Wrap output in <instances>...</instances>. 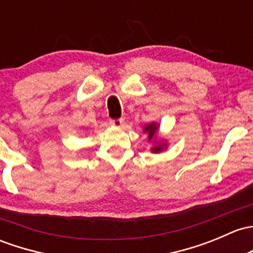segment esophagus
<instances>
[{
    "mask_svg": "<svg viewBox=\"0 0 253 253\" xmlns=\"http://www.w3.org/2000/svg\"><path fill=\"white\" fill-rule=\"evenodd\" d=\"M110 125L114 127H121L124 125V120L122 119H114L110 120Z\"/></svg>",
    "mask_w": 253,
    "mask_h": 253,
    "instance_id": "34e87169",
    "label": "esophagus"
}]
</instances>
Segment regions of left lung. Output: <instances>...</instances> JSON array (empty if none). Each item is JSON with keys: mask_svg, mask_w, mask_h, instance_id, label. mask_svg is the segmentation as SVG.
<instances>
[{"mask_svg": "<svg viewBox=\"0 0 253 253\" xmlns=\"http://www.w3.org/2000/svg\"><path fill=\"white\" fill-rule=\"evenodd\" d=\"M158 129H159V126L155 124V122H153V124L148 125V126L144 127V132H148L149 140H153L154 138H155V133ZM165 147H166V144H164V143L160 144V143H159V144H156L155 147L151 149V151H153V153H160V151L164 150Z\"/></svg>", "mask_w": 253, "mask_h": 253, "instance_id": "left-lung-1", "label": "left lung"}]
</instances>
